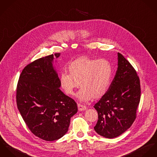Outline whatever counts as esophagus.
<instances>
[{"label":"esophagus","instance_id":"obj_1","mask_svg":"<svg viewBox=\"0 0 157 157\" xmlns=\"http://www.w3.org/2000/svg\"><path fill=\"white\" fill-rule=\"evenodd\" d=\"M78 110L79 111H84L87 109V107L86 106L81 104H78Z\"/></svg>","mask_w":157,"mask_h":157}]
</instances>
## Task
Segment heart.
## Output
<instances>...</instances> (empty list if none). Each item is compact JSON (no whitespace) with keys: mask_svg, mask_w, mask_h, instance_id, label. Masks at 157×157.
<instances>
[{"mask_svg":"<svg viewBox=\"0 0 157 157\" xmlns=\"http://www.w3.org/2000/svg\"><path fill=\"white\" fill-rule=\"evenodd\" d=\"M68 70L69 73L63 72L59 75L61 87L66 93L73 95L80 86L78 98L81 101L102 98L111 82L112 65L104 58L97 59L83 56L73 61Z\"/></svg>","mask_w":157,"mask_h":157,"instance_id":"b5f03b06","label":"heart"}]
</instances>
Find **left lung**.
I'll return each mask as SVG.
<instances>
[{
  "label": "left lung",
  "mask_w": 157,
  "mask_h": 157,
  "mask_svg": "<svg viewBox=\"0 0 157 157\" xmlns=\"http://www.w3.org/2000/svg\"><path fill=\"white\" fill-rule=\"evenodd\" d=\"M141 88L134 68L118 53V67L104 96L94 105L98 120L95 131L105 138L113 139L129 129L136 118Z\"/></svg>",
  "instance_id": "8db88e82"
}]
</instances>
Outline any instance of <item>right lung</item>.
Returning <instances> with one entry per match:
<instances>
[{"mask_svg": "<svg viewBox=\"0 0 157 157\" xmlns=\"http://www.w3.org/2000/svg\"><path fill=\"white\" fill-rule=\"evenodd\" d=\"M59 53L36 59L22 70L18 81V109L30 131L41 139L53 141L68 131L77 104L59 88L53 61Z\"/></svg>", "mask_w": 157, "mask_h": 157, "instance_id": "add662e5", "label": "right lung"}]
</instances>
